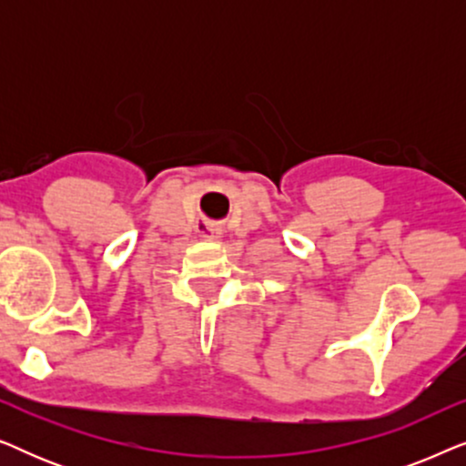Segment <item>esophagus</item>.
Segmentation results:
<instances>
[{
	"label": "esophagus",
	"mask_w": 466,
	"mask_h": 466,
	"mask_svg": "<svg viewBox=\"0 0 466 466\" xmlns=\"http://www.w3.org/2000/svg\"><path fill=\"white\" fill-rule=\"evenodd\" d=\"M201 238H206V239H218L220 238V231L216 227H212V225H203L201 227Z\"/></svg>",
	"instance_id": "34e87169"
}]
</instances>
